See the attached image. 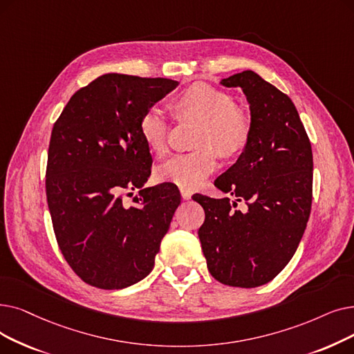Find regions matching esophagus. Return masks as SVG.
Here are the masks:
<instances>
[{"instance_id": "1", "label": "esophagus", "mask_w": 354, "mask_h": 354, "mask_svg": "<svg viewBox=\"0 0 354 354\" xmlns=\"http://www.w3.org/2000/svg\"><path fill=\"white\" fill-rule=\"evenodd\" d=\"M180 195H182L183 199H189L191 195H192V192H191V191H187V189H180Z\"/></svg>"}]
</instances>
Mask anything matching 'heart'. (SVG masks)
I'll return each mask as SVG.
<instances>
[{"mask_svg":"<svg viewBox=\"0 0 354 354\" xmlns=\"http://www.w3.org/2000/svg\"><path fill=\"white\" fill-rule=\"evenodd\" d=\"M178 118H196L192 151L182 153L159 165L155 176L159 182L174 183L192 191L217 169L218 156L234 155L248 145L252 121L241 106L233 104L225 92L207 84H194L171 102ZM139 133L153 155L167 151L169 117L158 106H150L139 120Z\"/></svg>","mask_w":354,"mask_h":354,"instance_id":"1","label":"heart"}]
</instances>
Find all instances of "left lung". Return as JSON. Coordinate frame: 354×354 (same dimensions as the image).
<instances>
[{
  "label": "left lung",
  "instance_id": "left-lung-1",
  "mask_svg": "<svg viewBox=\"0 0 354 354\" xmlns=\"http://www.w3.org/2000/svg\"><path fill=\"white\" fill-rule=\"evenodd\" d=\"M250 104L252 134L237 162L214 185L230 198L192 195L205 211L198 237L209 273L236 288L270 282L295 254L313 204V150L294 102L253 71L221 81Z\"/></svg>",
  "mask_w": 354,
  "mask_h": 354
}]
</instances>
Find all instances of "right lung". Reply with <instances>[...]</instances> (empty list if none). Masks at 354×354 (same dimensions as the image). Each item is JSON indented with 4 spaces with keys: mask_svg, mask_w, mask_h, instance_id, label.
<instances>
[{
    "mask_svg": "<svg viewBox=\"0 0 354 354\" xmlns=\"http://www.w3.org/2000/svg\"><path fill=\"white\" fill-rule=\"evenodd\" d=\"M178 82L105 73L75 92L53 124L46 196L60 252L95 288L122 289L155 266L180 194L174 183L145 188L151 155L140 115ZM140 195L126 207L122 195Z\"/></svg>",
    "mask_w": 354,
    "mask_h": 354,
    "instance_id": "add662e5",
    "label": "right lung"
}]
</instances>
